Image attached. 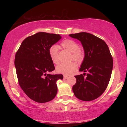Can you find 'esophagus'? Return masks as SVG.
Segmentation results:
<instances>
[{"label":"esophagus","mask_w":127,"mask_h":127,"mask_svg":"<svg viewBox=\"0 0 127 127\" xmlns=\"http://www.w3.org/2000/svg\"><path fill=\"white\" fill-rule=\"evenodd\" d=\"M68 76H64V79H68Z\"/></svg>","instance_id":"obj_1"}]
</instances>
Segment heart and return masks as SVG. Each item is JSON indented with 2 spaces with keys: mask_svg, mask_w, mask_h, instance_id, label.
Listing matches in <instances>:
<instances>
[{
  "mask_svg": "<svg viewBox=\"0 0 127 127\" xmlns=\"http://www.w3.org/2000/svg\"><path fill=\"white\" fill-rule=\"evenodd\" d=\"M62 48H64L72 53V58L78 63H81L84 58V51L79 48L78 43L74 40L66 39L62 41L61 44ZM58 47L57 45H52L49 49V54L51 61L54 63L58 64L59 62ZM77 64L74 62L69 63H62L56 67V71L58 73L64 75H69L76 70Z\"/></svg>",
  "mask_w": 127,
  "mask_h": 127,
  "instance_id": "obj_1",
  "label": "heart"
}]
</instances>
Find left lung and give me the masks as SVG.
Returning a JSON list of instances; mask_svg holds the SVG:
<instances>
[{
  "mask_svg": "<svg viewBox=\"0 0 127 127\" xmlns=\"http://www.w3.org/2000/svg\"><path fill=\"white\" fill-rule=\"evenodd\" d=\"M69 36L80 41L85 57L79 71L84 73L74 76L76 83L72 87L78 99L89 101L98 98L106 90L113 68V58L104 40L92 34L79 32ZM85 72H87L85 77Z\"/></svg>",
  "mask_w": 127,
  "mask_h": 127,
  "instance_id": "1",
  "label": "left lung"
}]
</instances>
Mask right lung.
<instances>
[{"label": "right lung", "instance_id": "add662e5", "mask_svg": "<svg viewBox=\"0 0 127 127\" xmlns=\"http://www.w3.org/2000/svg\"><path fill=\"white\" fill-rule=\"evenodd\" d=\"M61 38L59 34L36 33L26 38L16 54L19 85L28 97L37 102L52 100L57 94V81L63 78L61 74H47L55 69L49 49Z\"/></svg>", "mask_w": 127, "mask_h": 127}]
</instances>
